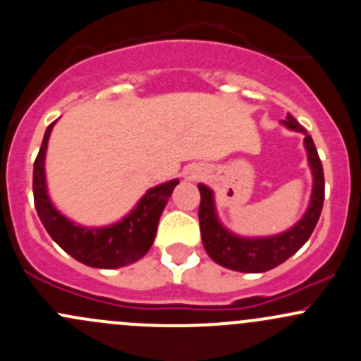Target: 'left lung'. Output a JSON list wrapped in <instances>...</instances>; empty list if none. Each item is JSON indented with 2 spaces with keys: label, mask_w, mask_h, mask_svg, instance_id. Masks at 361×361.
Segmentation results:
<instances>
[{
  "label": "left lung",
  "mask_w": 361,
  "mask_h": 361,
  "mask_svg": "<svg viewBox=\"0 0 361 361\" xmlns=\"http://www.w3.org/2000/svg\"><path fill=\"white\" fill-rule=\"evenodd\" d=\"M281 123L305 136L304 147L307 150V160L312 171L311 202L304 216L288 231L269 235V238H241V235L232 234L220 224L216 216V207H214L213 192L209 187L199 183V192H201L199 224H201L202 245L207 255L221 267L239 272L271 271L297 253L307 243L318 224L323 201H325V176H323L322 160L312 143V137L290 113L286 115V120H281Z\"/></svg>",
  "instance_id": "8db88e82"
}]
</instances>
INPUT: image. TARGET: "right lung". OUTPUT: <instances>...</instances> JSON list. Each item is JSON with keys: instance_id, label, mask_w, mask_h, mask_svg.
Masks as SVG:
<instances>
[{"instance_id": "right-lung-1", "label": "right lung", "mask_w": 361, "mask_h": 361, "mask_svg": "<svg viewBox=\"0 0 361 361\" xmlns=\"http://www.w3.org/2000/svg\"><path fill=\"white\" fill-rule=\"evenodd\" d=\"M52 122L45 130L42 148L32 169L35 207L50 238L75 260L96 269H118L134 264L154 245L164 207L180 180H171L150 188L127 216L108 227H82L56 209L47 192L45 155Z\"/></svg>"}]
</instances>
